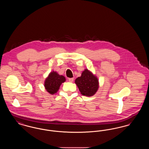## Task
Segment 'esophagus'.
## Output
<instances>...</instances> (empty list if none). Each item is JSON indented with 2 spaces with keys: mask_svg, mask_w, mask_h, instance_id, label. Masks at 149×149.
Returning a JSON list of instances; mask_svg holds the SVG:
<instances>
[{
  "mask_svg": "<svg viewBox=\"0 0 149 149\" xmlns=\"http://www.w3.org/2000/svg\"><path fill=\"white\" fill-rule=\"evenodd\" d=\"M73 81H74V78H69V82L72 83Z\"/></svg>",
  "mask_w": 149,
  "mask_h": 149,
  "instance_id": "1",
  "label": "esophagus"
}]
</instances>
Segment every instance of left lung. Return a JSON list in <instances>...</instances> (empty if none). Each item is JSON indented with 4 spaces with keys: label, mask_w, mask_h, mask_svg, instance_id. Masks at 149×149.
Instances as JSON below:
<instances>
[{
    "label": "left lung",
    "mask_w": 149,
    "mask_h": 149,
    "mask_svg": "<svg viewBox=\"0 0 149 149\" xmlns=\"http://www.w3.org/2000/svg\"><path fill=\"white\" fill-rule=\"evenodd\" d=\"M75 83L83 95L92 97L99 88V80L97 77L87 69L82 72L81 77L77 78Z\"/></svg>",
    "instance_id": "1"
}]
</instances>
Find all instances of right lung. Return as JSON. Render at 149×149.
<instances>
[{
    "instance_id": "right-lung-1",
    "label": "right lung",
    "mask_w": 149,
    "mask_h": 149,
    "mask_svg": "<svg viewBox=\"0 0 149 149\" xmlns=\"http://www.w3.org/2000/svg\"><path fill=\"white\" fill-rule=\"evenodd\" d=\"M66 81L63 75H59L56 71H52L46 78L44 86L46 91L50 94H54L58 91L60 85Z\"/></svg>"
}]
</instances>
